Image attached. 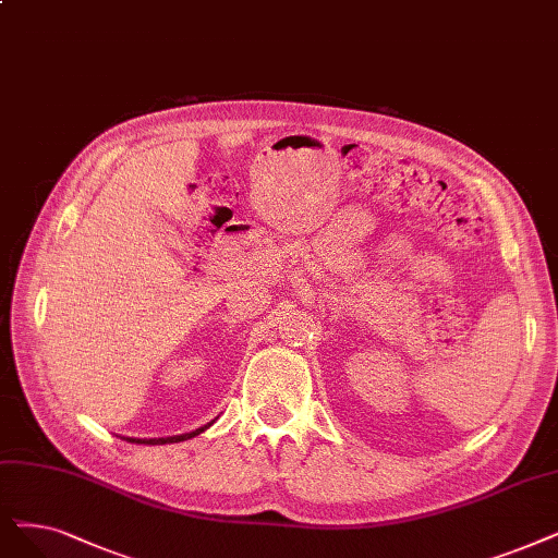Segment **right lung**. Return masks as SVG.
<instances>
[{
    "label": "right lung",
    "mask_w": 558,
    "mask_h": 558,
    "mask_svg": "<svg viewBox=\"0 0 558 558\" xmlns=\"http://www.w3.org/2000/svg\"><path fill=\"white\" fill-rule=\"evenodd\" d=\"M210 426V423H208ZM208 426H204V428H198V430H194V433H185V435H175V437H158V439H128V441H137V444H171V441H185V439H190V437H196L198 433H204Z\"/></svg>",
    "instance_id": "obj_1"
}]
</instances>
